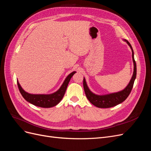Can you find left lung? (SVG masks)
Returning <instances> with one entry per match:
<instances>
[{
  "label": "left lung",
  "mask_w": 151,
  "mask_h": 151,
  "mask_svg": "<svg viewBox=\"0 0 151 151\" xmlns=\"http://www.w3.org/2000/svg\"><path fill=\"white\" fill-rule=\"evenodd\" d=\"M125 41L127 43V44L129 45V47L132 50V60H133V62H134V68L133 76L132 77V79L130 81V83L124 89L120 91V92H117L115 93H111V94L102 95V96L97 95L93 93L89 90L88 86H87L86 80L84 78L83 86H84V89L85 91L86 97L88 99L90 103H91L93 105H94L95 106H96L98 108H111L123 102L127 98V97L129 96L132 89V88H133L134 83L135 79L136 78V75H137V66H136V63L134 59V53L133 51V48H132L130 43L128 42L127 40H125Z\"/></svg>",
  "instance_id": "left-lung-1"
}]
</instances>
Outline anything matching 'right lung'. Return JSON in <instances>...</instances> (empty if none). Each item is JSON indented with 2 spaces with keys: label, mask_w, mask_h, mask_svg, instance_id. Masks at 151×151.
<instances>
[{
  "label": "right lung",
  "mask_w": 151,
  "mask_h": 151,
  "mask_svg": "<svg viewBox=\"0 0 151 151\" xmlns=\"http://www.w3.org/2000/svg\"><path fill=\"white\" fill-rule=\"evenodd\" d=\"M75 73V71L70 73V74L66 77V79H65L64 82H63V83L61 86L60 88L57 91H56L55 93H54L53 94H32L28 93L22 89L18 81H17V86L21 95L22 96V97H23L27 101H28L29 103L39 107L51 108L56 106V105L61 101L63 97V96L65 94L68 83H69L71 77Z\"/></svg>",
  "instance_id": "1"
}]
</instances>
